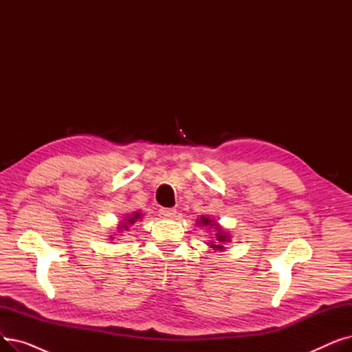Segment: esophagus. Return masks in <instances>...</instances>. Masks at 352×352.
<instances>
[{
  "label": "esophagus",
  "mask_w": 352,
  "mask_h": 352,
  "mask_svg": "<svg viewBox=\"0 0 352 352\" xmlns=\"http://www.w3.org/2000/svg\"><path fill=\"white\" fill-rule=\"evenodd\" d=\"M175 214H177L175 208H161L160 210V215L162 218H174Z\"/></svg>",
  "instance_id": "obj_1"
}]
</instances>
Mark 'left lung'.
<instances>
[{
    "instance_id": "obj_1",
    "label": "left lung",
    "mask_w": 352,
    "mask_h": 352,
    "mask_svg": "<svg viewBox=\"0 0 352 352\" xmlns=\"http://www.w3.org/2000/svg\"><path fill=\"white\" fill-rule=\"evenodd\" d=\"M197 224L201 226V227H214V228H215V243H211V244L208 243L211 248L221 251V250H224V244H226V243H230V241H231L230 234L226 232L224 230H221V228L217 226V223H214V221H212L211 218L201 215V218L197 221Z\"/></svg>"
}]
</instances>
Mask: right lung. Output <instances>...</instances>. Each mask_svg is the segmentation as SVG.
I'll return each instance as SVG.
<instances>
[{
	"instance_id": "right-lung-1",
	"label": "right lung",
	"mask_w": 352,
	"mask_h": 352,
	"mask_svg": "<svg viewBox=\"0 0 352 352\" xmlns=\"http://www.w3.org/2000/svg\"><path fill=\"white\" fill-rule=\"evenodd\" d=\"M141 218H142V214H141V212H134V214H129V215H126V218H124V221H121V224L117 227V228H118V232L128 231L129 226L135 224L137 221H138V219H141ZM111 238H114V236H111Z\"/></svg>"
}]
</instances>
